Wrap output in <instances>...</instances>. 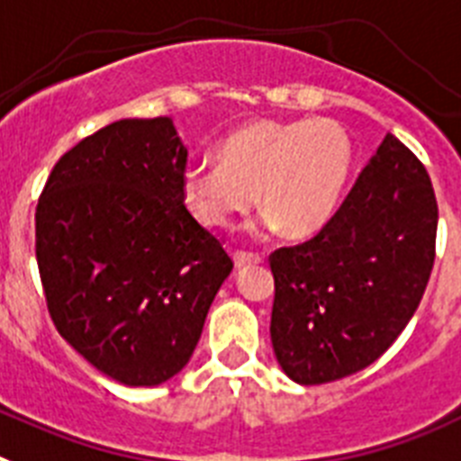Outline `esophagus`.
Returning a JSON list of instances; mask_svg holds the SVG:
<instances>
[{"mask_svg": "<svg viewBox=\"0 0 461 461\" xmlns=\"http://www.w3.org/2000/svg\"><path fill=\"white\" fill-rule=\"evenodd\" d=\"M234 262H236V267H250V264H262L264 255L248 253V250H236Z\"/></svg>", "mask_w": 461, "mask_h": 461, "instance_id": "esophagus-1", "label": "esophagus"}]
</instances>
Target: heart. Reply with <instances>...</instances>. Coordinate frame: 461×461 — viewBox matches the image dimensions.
<instances>
[{"mask_svg": "<svg viewBox=\"0 0 461 461\" xmlns=\"http://www.w3.org/2000/svg\"><path fill=\"white\" fill-rule=\"evenodd\" d=\"M350 167V136L336 120H255L220 143V159L187 164L183 199L203 227L222 230L259 194L264 225L308 236L334 215Z\"/></svg>", "mask_w": 461, "mask_h": 461, "instance_id": "obj_1", "label": "heart"}]
</instances>
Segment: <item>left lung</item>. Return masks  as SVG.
Wrapping results in <instances>:
<instances>
[{"mask_svg":"<svg viewBox=\"0 0 461 461\" xmlns=\"http://www.w3.org/2000/svg\"><path fill=\"white\" fill-rule=\"evenodd\" d=\"M436 225L429 174L387 134L322 230L269 255L271 343L292 380L346 378L397 341L429 283Z\"/></svg>","mask_w":461,"mask_h":461,"instance_id":"8db88e82","label":"left lung"}]
</instances>
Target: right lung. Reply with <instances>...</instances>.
Listing matches in <instances>:
<instances>
[{"label": "right lung", "mask_w": 461, "mask_h": 461, "mask_svg": "<svg viewBox=\"0 0 461 461\" xmlns=\"http://www.w3.org/2000/svg\"><path fill=\"white\" fill-rule=\"evenodd\" d=\"M171 118L118 120L58 159L37 203V264L55 330L125 385L190 362L231 258L183 199Z\"/></svg>", "instance_id": "right-lung-1"}]
</instances>
